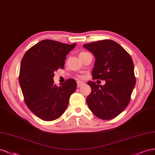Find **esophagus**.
Wrapping results in <instances>:
<instances>
[{
	"instance_id": "34e87169",
	"label": "esophagus",
	"mask_w": 155,
	"mask_h": 155,
	"mask_svg": "<svg viewBox=\"0 0 155 155\" xmlns=\"http://www.w3.org/2000/svg\"><path fill=\"white\" fill-rule=\"evenodd\" d=\"M84 84H85V83H84V82H82V81H77V87H81V86H82V85H84Z\"/></svg>"
}]
</instances>
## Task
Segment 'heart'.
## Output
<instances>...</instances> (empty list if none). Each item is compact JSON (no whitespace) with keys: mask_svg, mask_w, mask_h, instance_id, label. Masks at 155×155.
I'll use <instances>...</instances> for the list:
<instances>
[{"mask_svg":"<svg viewBox=\"0 0 155 155\" xmlns=\"http://www.w3.org/2000/svg\"><path fill=\"white\" fill-rule=\"evenodd\" d=\"M85 53V52H81V53Z\"/></svg>","mask_w":155,"mask_h":155,"instance_id":"b5f03b06","label":"heart"}]
</instances>
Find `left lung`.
I'll use <instances>...</instances> for the list:
<instances>
[{"instance_id": "obj_1", "label": "left lung", "mask_w": 155, "mask_h": 155, "mask_svg": "<svg viewBox=\"0 0 155 155\" xmlns=\"http://www.w3.org/2000/svg\"><path fill=\"white\" fill-rule=\"evenodd\" d=\"M83 47L96 59L93 78L106 81L104 86L87 82L91 88L86 99L87 106L99 118H115L127 106L135 86L133 60L120 45L111 40L86 44Z\"/></svg>"}]
</instances>
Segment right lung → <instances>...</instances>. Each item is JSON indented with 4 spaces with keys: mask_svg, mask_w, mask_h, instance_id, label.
<instances>
[{
    "mask_svg": "<svg viewBox=\"0 0 155 155\" xmlns=\"http://www.w3.org/2000/svg\"><path fill=\"white\" fill-rule=\"evenodd\" d=\"M52 40H43L29 48L22 59L19 84L30 111L45 121L61 117L68 106L77 82L73 78L57 86L54 72L64 69L66 55L75 47Z\"/></svg>",
    "mask_w": 155,
    "mask_h": 155,
    "instance_id": "right-lung-1",
    "label": "right lung"
}]
</instances>
